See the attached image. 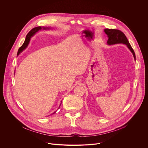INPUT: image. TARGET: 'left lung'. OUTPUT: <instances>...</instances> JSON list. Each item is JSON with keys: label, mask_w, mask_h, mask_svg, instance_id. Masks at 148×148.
Wrapping results in <instances>:
<instances>
[{"label": "left lung", "mask_w": 148, "mask_h": 148, "mask_svg": "<svg viewBox=\"0 0 148 148\" xmlns=\"http://www.w3.org/2000/svg\"><path fill=\"white\" fill-rule=\"evenodd\" d=\"M104 31L108 36V40L107 42L108 45H114L117 43H123L126 45L131 52L132 53L134 58L135 60V54L133 49L130 44L126 36L122 31L119 29L109 28L105 29Z\"/></svg>", "instance_id": "8db88e82"}]
</instances>
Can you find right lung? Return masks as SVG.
<instances>
[{"instance_id": "right-lung-1", "label": "right lung", "mask_w": 148, "mask_h": 148, "mask_svg": "<svg viewBox=\"0 0 148 148\" xmlns=\"http://www.w3.org/2000/svg\"><path fill=\"white\" fill-rule=\"evenodd\" d=\"M43 28L44 29H49V28L43 27ZM42 29V28H41L40 27H35V28H34L33 29H32L28 33V34H27V36H26V38H25V42H24L23 45L19 48V49H18V52H17V55H18L20 54V53H21V52L24 50V49H25L26 48V47L27 46V45H28V43H29V39H30L31 37L35 33H36V32H38L39 30H40V29ZM60 106H59V108H60ZM56 112H54L52 114H55Z\"/></svg>"}]
</instances>
